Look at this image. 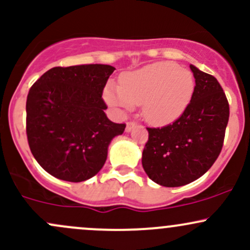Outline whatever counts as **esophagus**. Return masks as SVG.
I'll return each mask as SVG.
<instances>
[{
  "mask_svg": "<svg viewBox=\"0 0 250 250\" xmlns=\"http://www.w3.org/2000/svg\"><path fill=\"white\" fill-rule=\"evenodd\" d=\"M136 128V125L134 122H128L127 123V125H125V131H127V133H130L131 130L133 129H135Z\"/></svg>",
  "mask_w": 250,
  "mask_h": 250,
  "instance_id": "esophagus-1",
  "label": "esophagus"
}]
</instances>
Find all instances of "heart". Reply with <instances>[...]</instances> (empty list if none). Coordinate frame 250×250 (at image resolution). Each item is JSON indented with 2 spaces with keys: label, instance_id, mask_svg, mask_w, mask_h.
Masks as SVG:
<instances>
[{
  "label": "heart",
  "instance_id": "obj_1",
  "mask_svg": "<svg viewBox=\"0 0 250 250\" xmlns=\"http://www.w3.org/2000/svg\"><path fill=\"white\" fill-rule=\"evenodd\" d=\"M191 71L172 62H159L121 76L120 85L106 84L104 100L117 114L142 105V116L154 125L179 119L194 92Z\"/></svg>",
  "mask_w": 250,
  "mask_h": 250
}]
</instances>
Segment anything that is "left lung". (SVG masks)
<instances>
[{"label": "left lung", "instance_id": "left-lung-1", "mask_svg": "<svg viewBox=\"0 0 250 250\" xmlns=\"http://www.w3.org/2000/svg\"><path fill=\"white\" fill-rule=\"evenodd\" d=\"M196 79L192 100L182 116L163 128H147L142 166L166 188L190 184L207 173L223 146L229 104L213 76L190 65Z\"/></svg>", "mask_w": 250, "mask_h": 250}]
</instances>
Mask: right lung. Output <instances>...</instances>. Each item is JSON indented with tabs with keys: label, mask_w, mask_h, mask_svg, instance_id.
I'll use <instances>...</instances> for the list:
<instances>
[{
	"label": "right lung",
	"mask_w": 250,
	"mask_h": 250,
	"mask_svg": "<svg viewBox=\"0 0 250 250\" xmlns=\"http://www.w3.org/2000/svg\"><path fill=\"white\" fill-rule=\"evenodd\" d=\"M114 71L103 64L53 67L33 84L26 103L27 139L47 173L79 183L101 171L111 140L125 128L104 112L103 89Z\"/></svg>",
	"instance_id": "right-lung-1"
}]
</instances>
